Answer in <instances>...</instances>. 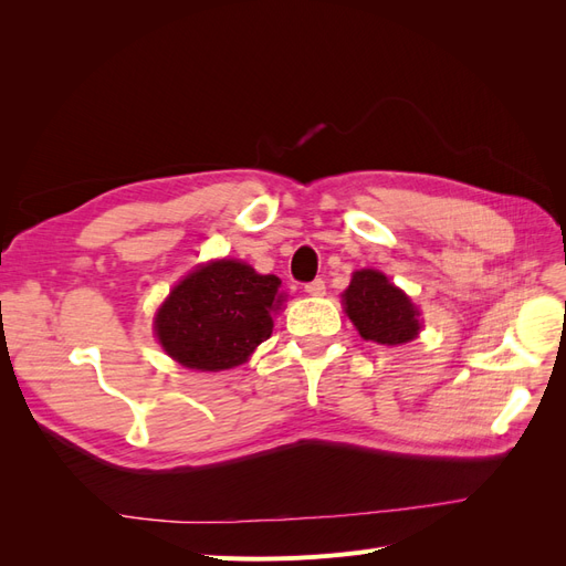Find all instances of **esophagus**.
<instances>
[{
	"label": "esophagus",
	"mask_w": 566,
	"mask_h": 566,
	"mask_svg": "<svg viewBox=\"0 0 566 566\" xmlns=\"http://www.w3.org/2000/svg\"><path fill=\"white\" fill-rule=\"evenodd\" d=\"M304 293L312 295V297H323V295H325V283H323L321 279H316V281H312V283H306V285H304Z\"/></svg>",
	"instance_id": "obj_1"
}]
</instances>
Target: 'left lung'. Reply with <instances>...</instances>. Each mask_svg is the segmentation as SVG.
Listing matches in <instances>:
<instances>
[{"label": "left lung", "mask_w": 566, "mask_h": 566, "mask_svg": "<svg viewBox=\"0 0 566 566\" xmlns=\"http://www.w3.org/2000/svg\"><path fill=\"white\" fill-rule=\"evenodd\" d=\"M342 304L358 335L378 345H406L422 328L418 306L378 269L354 271Z\"/></svg>", "instance_id": "1"}]
</instances>
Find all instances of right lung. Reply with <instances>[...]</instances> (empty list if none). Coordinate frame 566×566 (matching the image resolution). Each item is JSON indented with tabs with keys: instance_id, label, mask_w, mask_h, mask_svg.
Masks as SVG:
<instances>
[{
	"instance_id": "add662e5",
	"label": "right lung",
	"mask_w": 566,
	"mask_h": 566,
	"mask_svg": "<svg viewBox=\"0 0 566 566\" xmlns=\"http://www.w3.org/2000/svg\"><path fill=\"white\" fill-rule=\"evenodd\" d=\"M281 279L262 276L238 260H214L184 276L153 321L156 337L191 370H229L245 364L269 339L285 300Z\"/></svg>"
}]
</instances>
